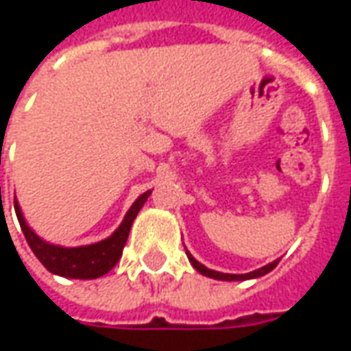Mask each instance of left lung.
<instances>
[{
	"label": "left lung",
	"instance_id": "1",
	"mask_svg": "<svg viewBox=\"0 0 351 351\" xmlns=\"http://www.w3.org/2000/svg\"><path fill=\"white\" fill-rule=\"evenodd\" d=\"M186 256H188V259H190V263L193 265V269L201 272L203 276H208V278H214V280H226V282H239V280H252V278H259V276H265V274H267V272H271L280 261V259H276V261L265 265V267H261V269H256V271L246 272V274H229V272H218V271H213V269H206L205 265L199 263L197 259L193 258L188 250H186Z\"/></svg>",
	"mask_w": 351,
	"mask_h": 351
}]
</instances>
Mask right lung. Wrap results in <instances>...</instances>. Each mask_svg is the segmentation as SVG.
I'll return each instance as SVG.
<instances>
[{
    "instance_id": "1",
    "label": "right lung",
    "mask_w": 351,
    "mask_h": 351,
    "mask_svg": "<svg viewBox=\"0 0 351 351\" xmlns=\"http://www.w3.org/2000/svg\"><path fill=\"white\" fill-rule=\"evenodd\" d=\"M150 193H152V190L138 195L137 201L125 213L122 223L118 226L112 235L103 239L99 243L88 244V246H75V248H65V246H58V244L43 241L41 237L27 226L16 197H14V210H16V218H19L20 228H22V233L26 237L29 248L35 254V258L45 265L47 271L58 274V276H64V278L93 280L107 274L118 263V259L122 258V250L128 237H130L133 220L137 218L138 210L143 208Z\"/></svg>"
}]
</instances>
